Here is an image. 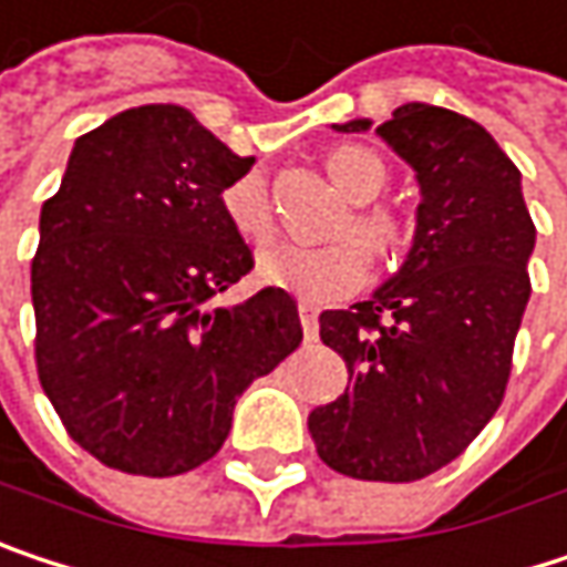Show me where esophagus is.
Segmentation results:
<instances>
[{
	"instance_id": "1",
	"label": "esophagus",
	"mask_w": 567,
	"mask_h": 567,
	"mask_svg": "<svg viewBox=\"0 0 567 567\" xmlns=\"http://www.w3.org/2000/svg\"><path fill=\"white\" fill-rule=\"evenodd\" d=\"M298 318H301L305 340H318V308L311 301H298Z\"/></svg>"
}]
</instances>
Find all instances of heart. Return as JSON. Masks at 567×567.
Returning <instances> with one entry per match:
<instances>
[{"instance_id":"b5f03b06","label":"heart","mask_w":567,"mask_h":567,"mask_svg":"<svg viewBox=\"0 0 567 567\" xmlns=\"http://www.w3.org/2000/svg\"><path fill=\"white\" fill-rule=\"evenodd\" d=\"M328 172L350 200H373L386 184V165L360 145L334 148L328 155ZM220 207H224L227 224L246 243L262 246L276 236L269 181L262 172H246L233 178L220 194ZM350 227L377 252H392L402 243V224L389 210H360L353 214ZM256 272L262 282L298 291L308 301H328L363 285L370 272V256L363 244L350 236L324 243V246L279 243L256 259Z\"/></svg>"}]
</instances>
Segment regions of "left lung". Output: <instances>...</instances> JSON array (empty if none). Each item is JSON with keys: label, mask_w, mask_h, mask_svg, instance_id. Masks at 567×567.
Returning <instances> with one entry per match:
<instances>
[{"label": "left lung", "mask_w": 567, "mask_h": 567, "mask_svg": "<svg viewBox=\"0 0 567 567\" xmlns=\"http://www.w3.org/2000/svg\"><path fill=\"white\" fill-rule=\"evenodd\" d=\"M377 135L415 172V236L367 301L318 318L350 386L308 415V432L337 474L409 484L451 464L503 402L536 227L519 168L481 123L405 103Z\"/></svg>", "instance_id": "8db88e82"}]
</instances>
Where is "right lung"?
<instances>
[{"label": "right lung", "instance_id": "obj_1", "mask_svg": "<svg viewBox=\"0 0 567 567\" xmlns=\"http://www.w3.org/2000/svg\"><path fill=\"white\" fill-rule=\"evenodd\" d=\"M252 162L184 106H135L80 135L41 207L38 380L106 467L142 477L200 467L230 435L236 399L301 343L285 288L210 305L252 269L220 207Z\"/></svg>", "mask_w": 567, "mask_h": 567}]
</instances>
